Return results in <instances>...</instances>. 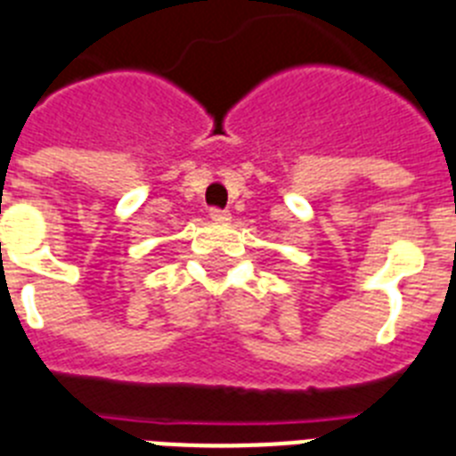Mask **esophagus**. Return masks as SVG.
I'll return each mask as SVG.
<instances>
[{"label": "esophagus", "instance_id": "obj_1", "mask_svg": "<svg viewBox=\"0 0 456 456\" xmlns=\"http://www.w3.org/2000/svg\"><path fill=\"white\" fill-rule=\"evenodd\" d=\"M210 220L213 222H229L232 220V213L229 210H220V208H210Z\"/></svg>", "mask_w": 456, "mask_h": 456}]
</instances>
